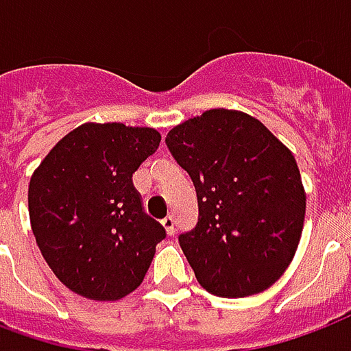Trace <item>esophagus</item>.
Here are the masks:
<instances>
[{
    "mask_svg": "<svg viewBox=\"0 0 351 351\" xmlns=\"http://www.w3.org/2000/svg\"><path fill=\"white\" fill-rule=\"evenodd\" d=\"M162 228L166 230V234L168 235H173V232H176V228H173V219L168 215L166 219H162Z\"/></svg>",
    "mask_w": 351,
    "mask_h": 351,
    "instance_id": "esophagus-1",
    "label": "esophagus"
}]
</instances>
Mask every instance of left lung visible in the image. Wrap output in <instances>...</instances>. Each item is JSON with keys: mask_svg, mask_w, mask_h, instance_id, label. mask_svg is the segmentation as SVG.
<instances>
[{"mask_svg": "<svg viewBox=\"0 0 351 351\" xmlns=\"http://www.w3.org/2000/svg\"><path fill=\"white\" fill-rule=\"evenodd\" d=\"M166 145L198 196V224L179 235L196 280L219 298L267 290L303 234L306 193L293 153L260 119L226 108L176 125Z\"/></svg>", "mask_w": 351, "mask_h": 351, "instance_id": "obj_1", "label": "left lung"}]
</instances>
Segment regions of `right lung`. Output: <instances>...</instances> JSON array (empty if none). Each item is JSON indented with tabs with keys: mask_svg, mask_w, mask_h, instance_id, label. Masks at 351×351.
Returning <instances> with one entry per match:
<instances>
[{
	"mask_svg": "<svg viewBox=\"0 0 351 351\" xmlns=\"http://www.w3.org/2000/svg\"><path fill=\"white\" fill-rule=\"evenodd\" d=\"M158 142L153 127L88 121L61 138L32 173L35 241L53 275L82 298L117 301L132 293L165 239L132 185Z\"/></svg>",
	"mask_w": 351,
	"mask_h": 351,
	"instance_id": "right-lung-1",
	"label": "right lung"
}]
</instances>
